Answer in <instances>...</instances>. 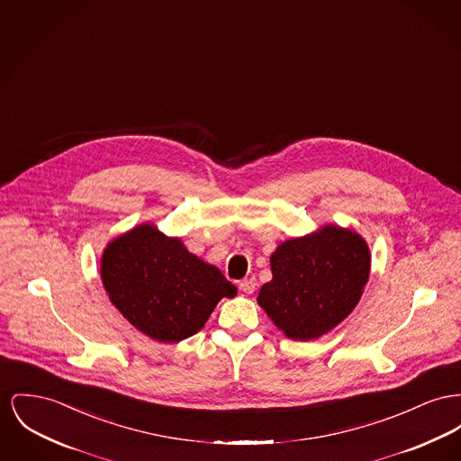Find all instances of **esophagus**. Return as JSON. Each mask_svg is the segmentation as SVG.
Wrapping results in <instances>:
<instances>
[{"label":"esophagus","mask_w":461,"mask_h":461,"mask_svg":"<svg viewBox=\"0 0 461 461\" xmlns=\"http://www.w3.org/2000/svg\"><path fill=\"white\" fill-rule=\"evenodd\" d=\"M239 285H240V289L244 291L245 294H252L256 291V280L254 278H244Z\"/></svg>","instance_id":"1"}]
</instances>
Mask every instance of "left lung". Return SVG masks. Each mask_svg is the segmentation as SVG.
Returning a JSON list of instances; mask_svg holds the SVG:
<instances>
[{"mask_svg":"<svg viewBox=\"0 0 461 461\" xmlns=\"http://www.w3.org/2000/svg\"><path fill=\"white\" fill-rule=\"evenodd\" d=\"M258 303L287 338L310 341L345 321L369 278V249L350 230L325 226L287 240L270 258Z\"/></svg>","mask_w":461,"mask_h":461,"instance_id":"1","label":"left lung"}]
</instances>
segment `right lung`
I'll return each mask as SVG.
<instances>
[{
  "label": "right lung",
  "instance_id": "add662e5",
  "mask_svg": "<svg viewBox=\"0 0 461 461\" xmlns=\"http://www.w3.org/2000/svg\"><path fill=\"white\" fill-rule=\"evenodd\" d=\"M101 276L120 313L137 330L162 343L190 338L221 299L237 294V287L216 267L149 224H140L108 245Z\"/></svg>",
  "mask_w": 461,
  "mask_h": 461
}]
</instances>
